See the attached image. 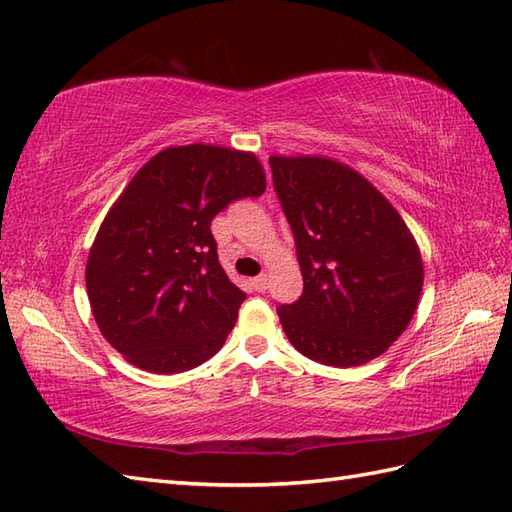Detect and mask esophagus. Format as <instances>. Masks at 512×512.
I'll list each match as a JSON object with an SVG mask.
<instances>
[{
    "label": "esophagus",
    "instance_id": "34e87169",
    "mask_svg": "<svg viewBox=\"0 0 512 512\" xmlns=\"http://www.w3.org/2000/svg\"><path fill=\"white\" fill-rule=\"evenodd\" d=\"M253 288H255L257 292H264V290L268 288V275H259V277H255V279H253Z\"/></svg>",
    "mask_w": 512,
    "mask_h": 512
}]
</instances>
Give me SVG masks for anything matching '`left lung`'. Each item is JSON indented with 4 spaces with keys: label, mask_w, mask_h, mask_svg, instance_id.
<instances>
[{
    "label": "left lung",
    "mask_w": 512,
    "mask_h": 512,
    "mask_svg": "<svg viewBox=\"0 0 512 512\" xmlns=\"http://www.w3.org/2000/svg\"><path fill=\"white\" fill-rule=\"evenodd\" d=\"M303 275V295L277 308L288 341L312 361L356 367L385 354L418 308V242L356 169L325 156H270Z\"/></svg>",
    "instance_id": "obj_1"
}]
</instances>
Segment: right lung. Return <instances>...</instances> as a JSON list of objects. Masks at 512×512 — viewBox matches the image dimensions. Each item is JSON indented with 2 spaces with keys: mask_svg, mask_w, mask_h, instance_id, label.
Segmentation results:
<instances>
[{
  "mask_svg": "<svg viewBox=\"0 0 512 512\" xmlns=\"http://www.w3.org/2000/svg\"><path fill=\"white\" fill-rule=\"evenodd\" d=\"M266 191L253 151L167 147L151 156L94 237L85 288L105 341L151 374H180L220 352L246 295L217 259L211 220Z\"/></svg>",
  "mask_w": 512,
  "mask_h": 512,
  "instance_id": "1",
  "label": "right lung"
}]
</instances>
